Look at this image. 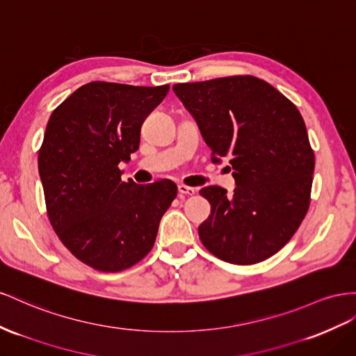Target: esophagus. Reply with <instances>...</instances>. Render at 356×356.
Returning <instances> with one entry per match:
<instances>
[{"instance_id":"34e87169","label":"esophagus","mask_w":356,"mask_h":356,"mask_svg":"<svg viewBox=\"0 0 356 356\" xmlns=\"http://www.w3.org/2000/svg\"><path fill=\"white\" fill-rule=\"evenodd\" d=\"M178 191H179V195H186V196H193L196 193V190L193 187H188L184 184L178 186Z\"/></svg>"}]
</instances>
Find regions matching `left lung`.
Masks as SVG:
<instances>
[{
    "instance_id": "8db88e82",
    "label": "left lung",
    "mask_w": 356,
    "mask_h": 356,
    "mask_svg": "<svg viewBox=\"0 0 356 356\" xmlns=\"http://www.w3.org/2000/svg\"><path fill=\"white\" fill-rule=\"evenodd\" d=\"M211 157H227L236 187L199 193L211 214L199 226L209 253L253 265L282 250L310 207L314 152L300 111L273 85L250 74L177 83Z\"/></svg>"
}]
</instances>
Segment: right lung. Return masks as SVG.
Masks as SVG:
<instances>
[{
  "instance_id": "1",
  "label": "right lung",
  "mask_w": 356,
  "mask_h": 356,
  "mask_svg": "<svg viewBox=\"0 0 356 356\" xmlns=\"http://www.w3.org/2000/svg\"><path fill=\"white\" fill-rule=\"evenodd\" d=\"M169 85H82L47 121L38 149L46 211L65 248L102 273L142 261L178 188L169 179L147 186L122 181L118 165L138 151L140 127Z\"/></svg>"
}]
</instances>
